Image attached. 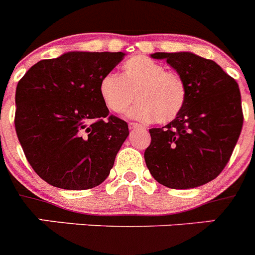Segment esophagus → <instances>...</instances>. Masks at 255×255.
<instances>
[{
  "label": "esophagus",
  "mask_w": 255,
  "mask_h": 255,
  "mask_svg": "<svg viewBox=\"0 0 255 255\" xmlns=\"http://www.w3.org/2000/svg\"><path fill=\"white\" fill-rule=\"evenodd\" d=\"M139 128H141V126L139 125V124H136V123H130V124H129V129H130V130L139 129Z\"/></svg>",
  "instance_id": "1"
}]
</instances>
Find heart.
I'll use <instances>...</instances> for the list:
<instances>
[{
  "instance_id": "1",
  "label": "heart",
  "mask_w": 255,
  "mask_h": 255,
  "mask_svg": "<svg viewBox=\"0 0 255 255\" xmlns=\"http://www.w3.org/2000/svg\"><path fill=\"white\" fill-rule=\"evenodd\" d=\"M135 98L139 102L129 117L138 121L168 123L182 110L186 87L181 76L166 71L163 66L145 56H134L121 66V75L108 73L100 82V96L114 114H124Z\"/></svg>"
}]
</instances>
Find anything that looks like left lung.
<instances>
[{"instance_id": "1", "label": "left lung", "mask_w": 255, "mask_h": 255, "mask_svg": "<svg viewBox=\"0 0 255 255\" xmlns=\"http://www.w3.org/2000/svg\"><path fill=\"white\" fill-rule=\"evenodd\" d=\"M176 70L186 87L185 105L170 124L149 129L145 163L171 189L204 185L222 172L243 128L242 96L234 78L215 61L190 52H155Z\"/></svg>"}]
</instances>
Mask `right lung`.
I'll return each instance as SVG.
<instances>
[{
    "mask_svg": "<svg viewBox=\"0 0 255 255\" xmlns=\"http://www.w3.org/2000/svg\"><path fill=\"white\" fill-rule=\"evenodd\" d=\"M123 52H67L42 60L17 83L15 129L40 179L66 190L102 184L129 135L100 96L102 76Z\"/></svg>",
    "mask_w": 255,
    "mask_h": 255,
    "instance_id": "add662e5",
    "label": "right lung"
}]
</instances>
